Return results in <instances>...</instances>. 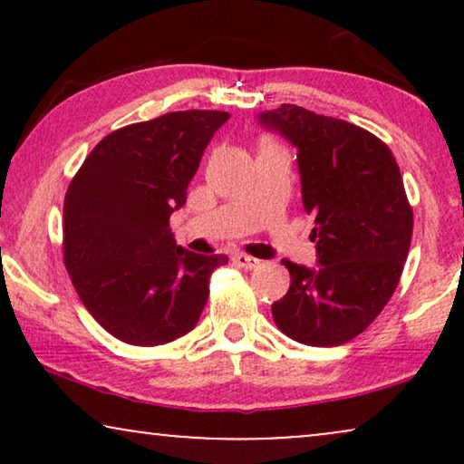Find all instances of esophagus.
<instances>
[{"label":"esophagus","mask_w":464,"mask_h":464,"mask_svg":"<svg viewBox=\"0 0 464 464\" xmlns=\"http://www.w3.org/2000/svg\"><path fill=\"white\" fill-rule=\"evenodd\" d=\"M234 264H237L238 268H245V270H256V268H259V266H262L259 259L251 257V256H245V253H238V256H234Z\"/></svg>","instance_id":"34e87169"}]
</instances>
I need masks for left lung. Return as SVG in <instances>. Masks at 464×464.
I'll list each match as a JSON object with an SVG mask.
<instances>
[{
    "instance_id": "obj_1",
    "label": "left lung",
    "mask_w": 464,
    "mask_h": 464,
    "mask_svg": "<svg viewBox=\"0 0 464 464\" xmlns=\"http://www.w3.org/2000/svg\"><path fill=\"white\" fill-rule=\"evenodd\" d=\"M259 122L297 148L319 253L316 270L283 259L291 285L272 316L300 344H346L389 304L410 251L414 213L397 160L370 130L297 105L264 111Z\"/></svg>"
}]
</instances>
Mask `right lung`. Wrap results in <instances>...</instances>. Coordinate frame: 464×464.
<instances>
[{"label":"right lung","mask_w":464,"mask_h":464,"mask_svg":"<svg viewBox=\"0 0 464 464\" xmlns=\"http://www.w3.org/2000/svg\"><path fill=\"white\" fill-rule=\"evenodd\" d=\"M227 111L188 110L122 126L94 145L63 205V259L88 313L132 346L192 332L226 256L175 245L169 219L183 207L202 151Z\"/></svg>","instance_id":"obj_1"}]
</instances>
